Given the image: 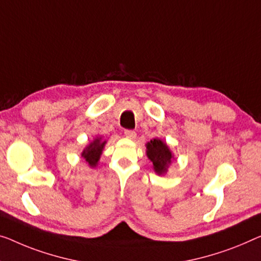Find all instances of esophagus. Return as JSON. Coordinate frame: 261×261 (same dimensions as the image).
<instances>
[{
    "mask_svg": "<svg viewBox=\"0 0 261 261\" xmlns=\"http://www.w3.org/2000/svg\"><path fill=\"white\" fill-rule=\"evenodd\" d=\"M124 136H125V137H127V138H130V139H135L136 138V132L132 131V130H125V131H124Z\"/></svg>",
    "mask_w": 261,
    "mask_h": 261,
    "instance_id": "1",
    "label": "esophagus"
}]
</instances>
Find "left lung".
Masks as SVG:
<instances>
[{"label": "left lung", "mask_w": 261, "mask_h": 261, "mask_svg": "<svg viewBox=\"0 0 261 261\" xmlns=\"http://www.w3.org/2000/svg\"><path fill=\"white\" fill-rule=\"evenodd\" d=\"M146 154L153 164V169L158 174L165 173L166 169L172 162V153L166 144L155 138L146 144Z\"/></svg>", "instance_id": "left-lung-1"}]
</instances>
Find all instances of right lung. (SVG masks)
Instances as JSON below:
<instances>
[{"label": "right lung", "instance_id": "obj_1", "mask_svg": "<svg viewBox=\"0 0 261 261\" xmlns=\"http://www.w3.org/2000/svg\"><path fill=\"white\" fill-rule=\"evenodd\" d=\"M106 142L100 141V138H96L90 145L87 146V149L83 151L82 155L85 158V161L88 162V164L93 168L97 165V162L99 161L100 154H102V150L104 147Z\"/></svg>", "mask_w": 261, "mask_h": 261}]
</instances>
